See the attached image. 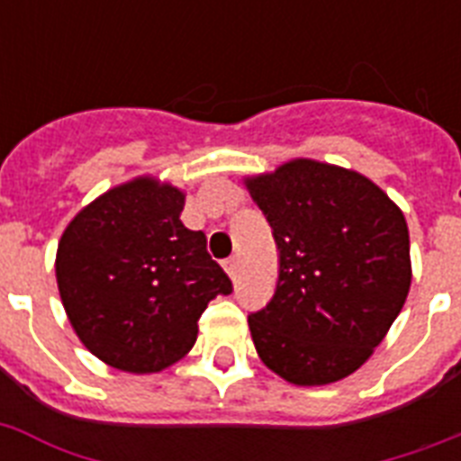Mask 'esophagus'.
Here are the masks:
<instances>
[{"label":"esophagus","mask_w":461,"mask_h":461,"mask_svg":"<svg viewBox=\"0 0 461 461\" xmlns=\"http://www.w3.org/2000/svg\"><path fill=\"white\" fill-rule=\"evenodd\" d=\"M224 270H227V275H230L231 280H237L239 258H227V260H224Z\"/></svg>","instance_id":"esophagus-1"}]
</instances>
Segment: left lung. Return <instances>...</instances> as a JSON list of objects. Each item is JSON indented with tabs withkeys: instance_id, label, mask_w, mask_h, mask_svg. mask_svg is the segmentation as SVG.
Wrapping results in <instances>:
<instances>
[{
	"instance_id": "1",
	"label": "left lung",
	"mask_w": 461,
	"mask_h": 461,
	"mask_svg": "<svg viewBox=\"0 0 461 461\" xmlns=\"http://www.w3.org/2000/svg\"><path fill=\"white\" fill-rule=\"evenodd\" d=\"M244 184L280 251L273 299L249 315L260 361L302 387L347 378L407 302L404 212L364 174L308 158Z\"/></svg>"
}]
</instances>
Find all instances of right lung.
<instances>
[{"instance_id": "1", "label": "right lung", "mask_w": 461, "mask_h": 461, "mask_svg": "<svg viewBox=\"0 0 461 461\" xmlns=\"http://www.w3.org/2000/svg\"><path fill=\"white\" fill-rule=\"evenodd\" d=\"M186 194L155 176L104 191L67 224L57 287L86 349L112 368L159 373L191 351L198 318L231 282L203 231L179 220Z\"/></svg>"}]
</instances>
